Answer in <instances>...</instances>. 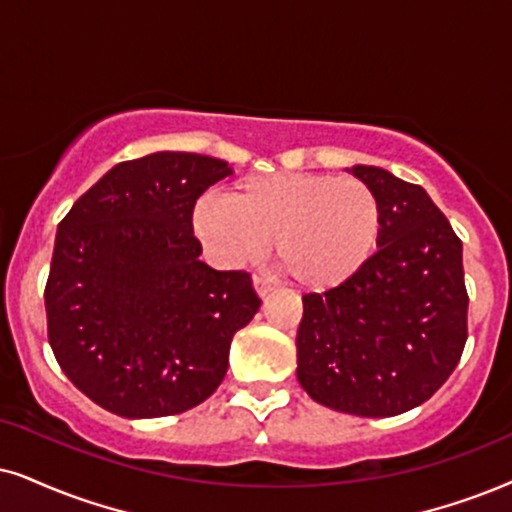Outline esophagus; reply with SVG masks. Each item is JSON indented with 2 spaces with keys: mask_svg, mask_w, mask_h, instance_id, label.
<instances>
[{
  "mask_svg": "<svg viewBox=\"0 0 512 512\" xmlns=\"http://www.w3.org/2000/svg\"><path fill=\"white\" fill-rule=\"evenodd\" d=\"M252 286H255L257 295L260 297H267L271 290H274V286H271L267 278H262V276H252Z\"/></svg>",
  "mask_w": 512,
  "mask_h": 512,
  "instance_id": "34e87169",
  "label": "esophagus"
}]
</instances>
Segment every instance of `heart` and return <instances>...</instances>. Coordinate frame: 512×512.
Instances as JSON below:
<instances>
[{
    "mask_svg": "<svg viewBox=\"0 0 512 512\" xmlns=\"http://www.w3.org/2000/svg\"><path fill=\"white\" fill-rule=\"evenodd\" d=\"M193 231L222 264L274 252L300 286L328 290L357 276L383 234V205L371 186L321 172L248 177L229 198H200Z\"/></svg>",
    "mask_w": 512,
    "mask_h": 512,
    "instance_id": "heart-1",
    "label": "heart"
}]
</instances>
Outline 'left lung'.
Listing matches in <instances>:
<instances>
[{
    "mask_svg": "<svg viewBox=\"0 0 512 512\" xmlns=\"http://www.w3.org/2000/svg\"><path fill=\"white\" fill-rule=\"evenodd\" d=\"M383 205L378 252L338 288L302 297L297 380L314 401L399 416L446 383L468 340L463 243L418 184L354 165Z\"/></svg>",
    "mask_w": 512,
    "mask_h": 512,
    "instance_id": "8db88e82",
    "label": "left lung"
}]
</instances>
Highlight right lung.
I'll return each instance as SVG.
<instances>
[{
	"label": "right lung",
	"instance_id": "1",
	"mask_svg": "<svg viewBox=\"0 0 512 512\" xmlns=\"http://www.w3.org/2000/svg\"><path fill=\"white\" fill-rule=\"evenodd\" d=\"M234 172L158 151L108 170L58 224L44 304L63 373L101 409L160 418L224 380L236 331L262 300L245 271L198 260L193 205Z\"/></svg>",
	"mask_w": 512,
	"mask_h": 512
}]
</instances>
